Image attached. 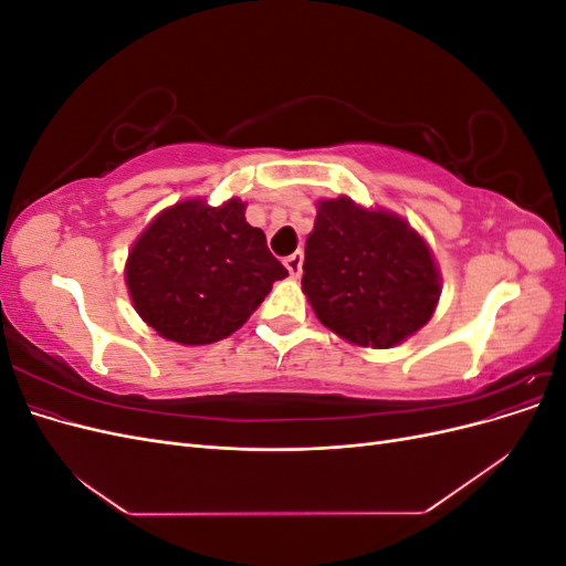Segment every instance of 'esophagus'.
<instances>
[{
  "instance_id": "34e87169",
  "label": "esophagus",
  "mask_w": 566,
  "mask_h": 566,
  "mask_svg": "<svg viewBox=\"0 0 566 566\" xmlns=\"http://www.w3.org/2000/svg\"><path fill=\"white\" fill-rule=\"evenodd\" d=\"M285 269L290 273V279H300L302 273V252H293L290 256H285Z\"/></svg>"
}]
</instances>
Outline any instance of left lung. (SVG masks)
<instances>
[{"mask_svg": "<svg viewBox=\"0 0 566 566\" xmlns=\"http://www.w3.org/2000/svg\"><path fill=\"white\" fill-rule=\"evenodd\" d=\"M302 293L325 328L389 349L432 318L441 273L424 238L399 214L339 196L316 202Z\"/></svg>", "mask_w": 566, "mask_h": 566, "instance_id": "8db88e82", "label": "left lung"}]
</instances>
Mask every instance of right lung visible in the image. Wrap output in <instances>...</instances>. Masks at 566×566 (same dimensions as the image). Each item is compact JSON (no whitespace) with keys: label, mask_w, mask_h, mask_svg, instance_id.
<instances>
[{"label":"right lung","mask_w":566,"mask_h":566,"mask_svg":"<svg viewBox=\"0 0 566 566\" xmlns=\"http://www.w3.org/2000/svg\"><path fill=\"white\" fill-rule=\"evenodd\" d=\"M285 276L241 198L217 208L200 198L175 202L136 238L125 264L136 314L186 347L235 333Z\"/></svg>","instance_id":"add662e5"}]
</instances>
